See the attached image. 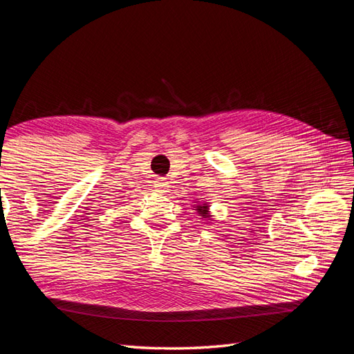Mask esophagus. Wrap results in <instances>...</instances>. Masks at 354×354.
<instances>
[{"label": "esophagus", "mask_w": 354, "mask_h": 354, "mask_svg": "<svg viewBox=\"0 0 354 354\" xmlns=\"http://www.w3.org/2000/svg\"><path fill=\"white\" fill-rule=\"evenodd\" d=\"M155 189H156V192H159V194H167V192H168V181L164 180V178H159L156 181Z\"/></svg>", "instance_id": "34e87169"}]
</instances>
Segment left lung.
I'll use <instances>...</instances> for the list:
<instances>
[{
  "mask_svg": "<svg viewBox=\"0 0 354 354\" xmlns=\"http://www.w3.org/2000/svg\"><path fill=\"white\" fill-rule=\"evenodd\" d=\"M194 208H196V212L199 214L202 218H211L212 217L211 212H209V205L207 202H203V203L198 202Z\"/></svg>",
  "mask_w": 354,
  "mask_h": 354,
  "instance_id": "1",
  "label": "left lung"
}]
</instances>
